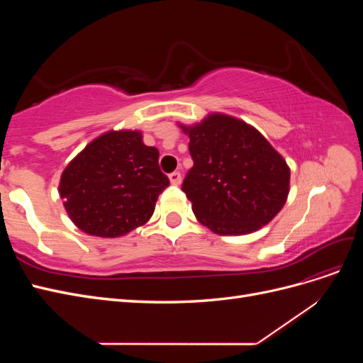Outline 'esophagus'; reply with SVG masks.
<instances>
[{"label": "esophagus", "mask_w": 363, "mask_h": 363, "mask_svg": "<svg viewBox=\"0 0 363 363\" xmlns=\"http://www.w3.org/2000/svg\"><path fill=\"white\" fill-rule=\"evenodd\" d=\"M169 180L172 184H180L182 182V174L179 171H174L169 174Z\"/></svg>", "instance_id": "obj_1"}]
</instances>
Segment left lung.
I'll return each instance as SVG.
<instances>
[{"instance_id":"left-lung-1","label":"left lung","mask_w":363,"mask_h":363,"mask_svg":"<svg viewBox=\"0 0 363 363\" xmlns=\"http://www.w3.org/2000/svg\"><path fill=\"white\" fill-rule=\"evenodd\" d=\"M184 131L194 167L182 191L201 224L218 235H247L280 212L291 172L256 128L216 113Z\"/></svg>"}]
</instances>
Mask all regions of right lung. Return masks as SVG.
<instances>
[{"mask_svg": "<svg viewBox=\"0 0 363 363\" xmlns=\"http://www.w3.org/2000/svg\"><path fill=\"white\" fill-rule=\"evenodd\" d=\"M168 186L156 147H147L139 131H108L68 164L59 192L84 233L118 238L148 221Z\"/></svg>", "mask_w": 363, "mask_h": 363, "instance_id": "add662e5", "label": "right lung"}]
</instances>
